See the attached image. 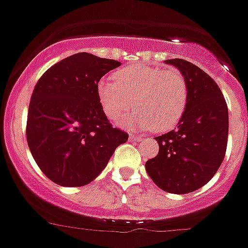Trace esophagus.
Here are the masks:
<instances>
[{
    "instance_id": "obj_1",
    "label": "esophagus",
    "mask_w": 248,
    "mask_h": 248,
    "mask_svg": "<svg viewBox=\"0 0 248 248\" xmlns=\"http://www.w3.org/2000/svg\"><path fill=\"white\" fill-rule=\"evenodd\" d=\"M130 140H133V141H140V140L143 139V137H140V135H134V134H130Z\"/></svg>"
}]
</instances>
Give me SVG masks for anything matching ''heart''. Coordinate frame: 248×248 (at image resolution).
Listing matches in <instances>:
<instances>
[{"instance_id":"1","label":"heart","mask_w":248,"mask_h":248,"mask_svg":"<svg viewBox=\"0 0 248 248\" xmlns=\"http://www.w3.org/2000/svg\"><path fill=\"white\" fill-rule=\"evenodd\" d=\"M114 79L102 78L97 95L103 111L110 120H119L129 129L153 128L157 131L171 129L183 117L187 103V87L184 77L175 69L131 65L117 72Z\"/></svg>"}]
</instances>
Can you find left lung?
Here are the masks:
<instances>
[{
  "mask_svg": "<svg viewBox=\"0 0 248 248\" xmlns=\"http://www.w3.org/2000/svg\"><path fill=\"white\" fill-rule=\"evenodd\" d=\"M187 87V103L174 130L155 138L159 153L145 163L160 189L189 194L209 183L222 163L229 137V110L218 85L185 59H169Z\"/></svg>",
  "mask_w": 248,
  "mask_h": 248,
  "instance_id": "obj_1",
  "label": "left lung"
}]
</instances>
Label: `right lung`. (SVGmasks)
Returning <instances> with one entry per match:
<instances>
[{"label": "right lung", "mask_w": 248, "mask_h": 248, "mask_svg": "<svg viewBox=\"0 0 248 248\" xmlns=\"http://www.w3.org/2000/svg\"><path fill=\"white\" fill-rule=\"evenodd\" d=\"M119 65L82 52L50 67L34 87L27 143L37 165L57 185L92 183L126 143L128 134L111 126L97 95L100 78Z\"/></svg>", "instance_id": "right-lung-1"}]
</instances>
